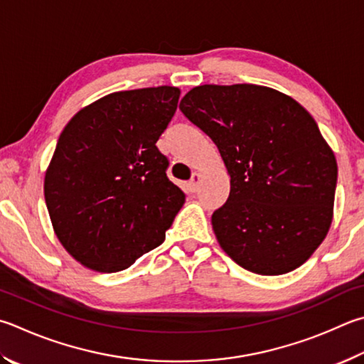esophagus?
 Segmentation results:
<instances>
[{"label":"esophagus","mask_w":364,"mask_h":364,"mask_svg":"<svg viewBox=\"0 0 364 364\" xmlns=\"http://www.w3.org/2000/svg\"><path fill=\"white\" fill-rule=\"evenodd\" d=\"M200 181H202V175L200 173H193V178H191V181L188 183V188H189L191 193H196V191H199Z\"/></svg>","instance_id":"esophagus-1"}]
</instances>
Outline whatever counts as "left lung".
Here are the masks:
<instances>
[{"label":"left lung","mask_w":364,"mask_h":364,"mask_svg":"<svg viewBox=\"0 0 364 364\" xmlns=\"http://www.w3.org/2000/svg\"><path fill=\"white\" fill-rule=\"evenodd\" d=\"M181 113L220 149L230 175L211 224L221 248L250 272L282 275L306 262L333 221L338 162L314 117L282 92L205 84Z\"/></svg>","instance_id":"left-lung-1"}]
</instances>
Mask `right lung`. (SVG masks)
Here are the masks:
<instances>
[{
	"label": "right lung",
	"mask_w": 364,
	"mask_h": 364,
	"mask_svg": "<svg viewBox=\"0 0 364 364\" xmlns=\"http://www.w3.org/2000/svg\"><path fill=\"white\" fill-rule=\"evenodd\" d=\"M180 89L114 92L75 114L58 138L44 199L65 250L98 272H117L159 247L183 191L156 143Z\"/></svg>",
	"instance_id": "obj_1"
}]
</instances>
